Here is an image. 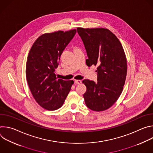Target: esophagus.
Segmentation results:
<instances>
[{
    "mask_svg": "<svg viewBox=\"0 0 153 153\" xmlns=\"http://www.w3.org/2000/svg\"><path fill=\"white\" fill-rule=\"evenodd\" d=\"M82 81L80 80H74V83L75 84H80L81 83Z\"/></svg>",
    "mask_w": 153,
    "mask_h": 153,
    "instance_id": "34e87169",
    "label": "esophagus"
}]
</instances>
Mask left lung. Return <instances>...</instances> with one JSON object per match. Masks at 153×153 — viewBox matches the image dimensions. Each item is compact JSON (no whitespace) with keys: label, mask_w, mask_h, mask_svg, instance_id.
<instances>
[{"label":"left lung","mask_w":153,"mask_h":153,"mask_svg":"<svg viewBox=\"0 0 153 153\" xmlns=\"http://www.w3.org/2000/svg\"><path fill=\"white\" fill-rule=\"evenodd\" d=\"M88 59L87 66H97V82L82 81L86 87L83 94L87 107L95 111L110 108L120 96L127 72L126 56L118 38L103 28H77Z\"/></svg>","instance_id":"8db88e82"}]
</instances>
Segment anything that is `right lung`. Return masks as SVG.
I'll use <instances>...</instances> for the list:
<instances>
[{
	"label": "right lung",
	"instance_id": "add662e5",
	"mask_svg": "<svg viewBox=\"0 0 153 153\" xmlns=\"http://www.w3.org/2000/svg\"><path fill=\"white\" fill-rule=\"evenodd\" d=\"M76 30L58 31L39 36L29 52L26 77L30 90L37 103L45 110L60 108L74 83L73 80L57 79L55 69L64 49L74 36Z\"/></svg>",
	"mask_w": 153,
	"mask_h": 153
}]
</instances>
